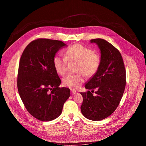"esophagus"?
<instances>
[{"label":"esophagus","instance_id":"obj_1","mask_svg":"<svg viewBox=\"0 0 146 146\" xmlns=\"http://www.w3.org/2000/svg\"><path fill=\"white\" fill-rule=\"evenodd\" d=\"M77 93V92L76 91H74V90H71V94H72V95H74V94H76Z\"/></svg>","mask_w":146,"mask_h":146}]
</instances>
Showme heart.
<instances>
[{
	"label": "heart",
	"instance_id": "b5f03b06",
	"mask_svg": "<svg viewBox=\"0 0 146 146\" xmlns=\"http://www.w3.org/2000/svg\"><path fill=\"white\" fill-rule=\"evenodd\" d=\"M65 57L56 55L53 59L54 67L59 74L64 76L66 72L67 59L78 62L77 72L79 74H69L63 78L65 86L71 89H78L84 82V76L94 75L100 65V57L90 48L76 44L68 47L65 52Z\"/></svg>",
	"mask_w": 146,
	"mask_h": 146
}]
</instances>
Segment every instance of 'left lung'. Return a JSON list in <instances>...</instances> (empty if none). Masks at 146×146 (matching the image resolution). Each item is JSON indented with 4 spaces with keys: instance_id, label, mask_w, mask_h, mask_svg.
<instances>
[{
    "instance_id": "left-lung-1",
    "label": "left lung",
    "mask_w": 146,
    "mask_h": 146,
    "mask_svg": "<svg viewBox=\"0 0 146 146\" xmlns=\"http://www.w3.org/2000/svg\"><path fill=\"white\" fill-rule=\"evenodd\" d=\"M100 51L99 67L88 81L87 92L80 93L83 98L81 111L86 118L100 121L110 115L117 109L126 85V71L119 51L108 41L102 38L91 40ZM97 91L95 96L92 93Z\"/></svg>"
}]
</instances>
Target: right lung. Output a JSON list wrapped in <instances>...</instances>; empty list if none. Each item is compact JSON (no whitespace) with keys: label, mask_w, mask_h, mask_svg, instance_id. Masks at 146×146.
<instances>
[{"label":"right lung","mask_w":146,"mask_h":146,"mask_svg":"<svg viewBox=\"0 0 146 146\" xmlns=\"http://www.w3.org/2000/svg\"><path fill=\"white\" fill-rule=\"evenodd\" d=\"M67 46L59 40L38 38L27 46L21 57L18 92L28 111L40 121L58 117L70 96V89L59 87L61 81L53 65L56 53Z\"/></svg>","instance_id":"obj_1"}]
</instances>
